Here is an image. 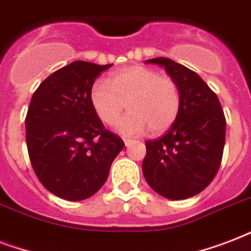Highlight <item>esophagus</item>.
Listing matches in <instances>:
<instances>
[{"label":"esophagus","mask_w":251,"mask_h":251,"mask_svg":"<svg viewBox=\"0 0 251 251\" xmlns=\"http://www.w3.org/2000/svg\"><path fill=\"white\" fill-rule=\"evenodd\" d=\"M124 142H125L126 147H129V146L131 145L134 141H133V139H129V138H124Z\"/></svg>","instance_id":"1"}]
</instances>
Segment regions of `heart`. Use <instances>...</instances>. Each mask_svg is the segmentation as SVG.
Returning <instances> with one entry per match:
<instances>
[{
    "instance_id": "1",
    "label": "heart",
    "mask_w": 251,
    "mask_h": 251,
    "mask_svg": "<svg viewBox=\"0 0 251 251\" xmlns=\"http://www.w3.org/2000/svg\"><path fill=\"white\" fill-rule=\"evenodd\" d=\"M90 102L99 120L112 125L122 110L116 130L124 135L164 133L176 122L181 109V91L173 78L159 75L146 66H127L114 72L109 80L96 79L90 88Z\"/></svg>"
}]
</instances>
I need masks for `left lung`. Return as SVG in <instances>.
Returning <instances> with one entry per match:
<instances>
[{"mask_svg": "<svg viewBox=\"0 0 251 251\" xmlns=\"http://www.w3.org/2000/svg\"><path fill=\"white\" fill-rule=\"evenodd\" d=\"M181 91V109L163 137L146 142L143 175L168 199H186L204 190L218 173L226 143V116L218 96L201 76L175 61L157 57Z\"/></svg>", "mask_w": 251, "mask_h": 251, "instance_id": "obj_1", "label": "left lung"}]
</instances>
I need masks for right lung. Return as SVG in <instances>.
I'll use <instances>...</instances> for the list:
<instances>
[{"mask_svg":"<svg viewBox=\"0 0 251 251\" xmlns=\"http://www.w3.org/2000/svg\"><path fill=\"white\" fill-rule=\"evenodd\" d=\"M110 66L74 61L43 80L29 101V160L43 186L66 201L94 195L125 146L104 127L90 102L91 86Z\"/></svg>","mask_w":251,"mask_h":251,"instance_id":"1","label":"right lung"}]
</instances>
